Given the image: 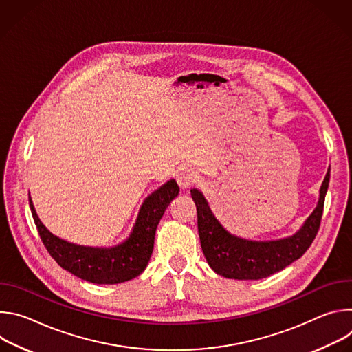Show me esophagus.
<instances>
[{
    "mask_svg": "<svg viewBox=\"0 0 352 352\" xmlns=\"http://www.w3.org/2000/svg\"><path fill=\"white\" fill-rule=\"evenodd\" d=\"M199 181V173L195 168H184L178 174V184L181 188H189Z\"/></svg>",
    "mask_w": 352,
    "mask_h": 352,
    "instance_id": "obj_1",
    "label": "esophagus"
}]
</instances>
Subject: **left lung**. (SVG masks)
Wrapping results in <instances>:
<instances>
[{
	"instance_id": "8db88e82",
	"label": "left lung",
	"mask_w": 352,
	"mask_h": 352,
	"mask_svg": "<svg viewBox=\"0 0 352 352\" xmlns=\"http://www.w3.org/2000/svg\"><path fill=\"white\" fill-rule=\"evenodd\" d=\"M329 181L330 171L320 186L319 204L304 227L289 238L269 242L245 241L227 232L213 216L205 196L197 189H190L197 212L200 245L209 266L227 278L259 280L299 259L312 245L319 231Z\"/></svg>"
}]
</instances>
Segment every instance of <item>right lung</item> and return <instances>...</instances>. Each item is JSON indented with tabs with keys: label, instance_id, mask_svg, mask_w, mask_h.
<instances>
[{
	"label": "right lung",
	"instance_id": "right-lung-1",
	"mask_svg": "<svg viewBox=\"0 0 352 352\" xmlns=\"http://www.w3.org/2000/svg\"><path fill=\"white\" fill-rule=\"evenodd\" d=\"M178 192L179 186L171 179L146 197L129 238L109 249L79 246L57 238L38 220L30 197L29 205L45 249L63 269L89 283L118 284L135 278L146 269L159 221Z\"/></svg>",
	"mask_w": 352,
	"mask_h": 352
}]
</instances>
